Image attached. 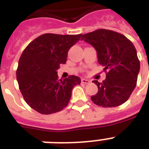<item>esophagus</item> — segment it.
<instances>
[{
  "label": "esophagus",
  "instance_id": "esophagus-1",
  "mask_svg": "<svg viewBox=\"0 0 149 149\" xmlns=\"http://www.w3.org/2000/svg\"><path fill=\"white\" fill-rule=\"evenodd\" d=\"M81 82H82V84H88L91 83V80H90V79H82Z\"/></svg>",
  "mask_w": 149,
  "mask_h": 149
}]
</instances>
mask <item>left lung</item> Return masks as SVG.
Masks as SVG:
<instances>
[{
  "label": "left lung",
  "instance_id": "left-lung-1",
  "mask_svg": "<svg viewBox=\"0 0 149 149\" xmlns=\"http://www.w3.org/2000/svg\"><path fill=\"white\" fill-rule=\"evenodd\" d=\"M81 40L91 44L97 51L98 63L104 66L106 79L93 81L98 87L92 101L103 107L124 104L135 88L140 62L133 43L121 34L107 29H97L84 34Z\"/></svg>",
  "mask_w": 149,
  "mask_h": 149
}]
</instances>
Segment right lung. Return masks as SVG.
Instances as JSON below:
<instances>
[{"mask_svg":"<svg viewBox=\"0 0 149 149\" xmlns=\"http://www.w3.org/2000/svg\"><path fill=\"white\" fill-rule=\"evenodd\" d=\"M82 36L44 34L22 52L16 72L17 83L25 102L38 113L62 111L70 102L72 88L81 83L73 75L58 79L56 70L65 64L68 51Z\"/></svg>","mask_w":149,"mask_h":149,"instance_id":"obj_1","label":"right lung"}]
</instances>
